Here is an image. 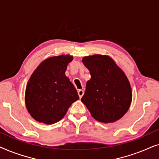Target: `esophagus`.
<instances>
[{"instance_id":"esophagus-1","label":"esophagus","mask_w":159,"mask_h":159,"mask_svg":"<svg viewBox=\"0 0 159 159\" xmlns=\"http://www.w3.org/2000/svg\"><path fill=\"white\" fill-rule=\"evenodd\" d=\"M78 95H79V97L81 98L82 97V95H84V90H78Z\"/></svg>"}]
</instances>
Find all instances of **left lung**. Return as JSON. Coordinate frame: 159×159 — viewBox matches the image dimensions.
I'll list each match as a JSON object with an SVG mask.
<instances>
[{
    "label": "left lung",
    "mask_w": 159,
    "mask_h": 159,
    "mask_svg": "<svg viewBox=\"0 0 159 159\" xmlns=\"http://www.w3.org/2000/svg\"><path fill=\"white\" fill-rule=\"evenodd\" d=\"M91 78L81 101L97 121L119 120L129 109L132 93L124 71L108 56L93 55L82 58Z\"/></svg>",
    "instance_id": "obj_1"
}]
</instances>
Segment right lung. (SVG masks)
<instances>
[{"instance_id": "right-lung-1", "label": "right lung", "mask_w": 159, "mask_h": 159, "mask_svg": "<svg viewBox=\"0 0 159 159\" xmlns=\"http://www.w3.org/2000/svg\"><path fill=\"white\" fill-rule=\"evenodd\" d=\"M72 59L69 55L50 57L32 73L26 88L25 104L36 121L46 125L57 122L79 99L75 86L65 75Z\"/></svg>"}]
</instances>
